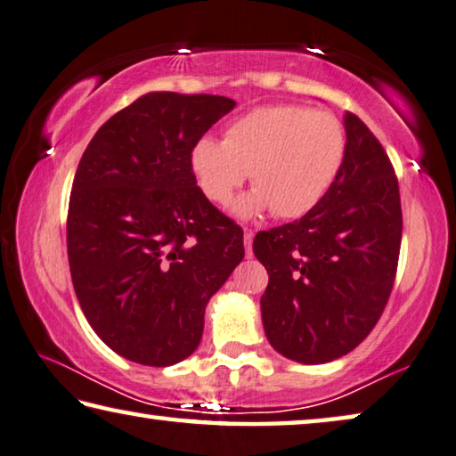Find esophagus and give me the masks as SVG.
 I'll list each match as a JSON object with an SVG mask.
<instances>
[{
	"mask_svg": "<svg viewBox=\"0 0 456 456\" xmlns=\"http://www.w3.org/2000/svg\"><path fill=\"white\" fill-rule=\"evenodd\" d=\"M243 243H245V254H248V257H251V245H254V233H251V231H245Z\"/></svg>",
	"mask_w": 456,
	"mask_h": 456,
	"instance_id": "obj_1",
	"label": "esophagus"
}]
</instances>
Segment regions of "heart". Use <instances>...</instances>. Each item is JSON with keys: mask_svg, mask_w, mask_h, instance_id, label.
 Listing matches in <instances>:
<instances>
[{"mask_svg": "<svg viewBox=\"0 0 456 456\" xmlns=\"http://www.w3.org/2000/svg\"><path fill=\"white\" fill-rule=\"evenodd\" d=\"M345 146V127L330 111L270 105L235 119L223 142L202 137L191 162L200 191L216 205H227L249 175L256 191L237 202V215L272 208L280 219H298L335 184Z\"/></svg>", "mask_w": 456, "mask_h": 456, "instance_id": "b5f03b06", "label": "heart"}]
</instances>
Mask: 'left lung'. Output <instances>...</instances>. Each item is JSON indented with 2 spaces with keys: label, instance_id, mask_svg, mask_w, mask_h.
Masks as SVG:
<instances>
[{
  "label": "left lung",
  "instance_id": "8db88e82",
  "mask_svg": "<svg viewBox=\"0 0 456 456\" xmlns=\"http://www.w3.org/2000/svg\"><path fill=\"white\" fill-rule=\"evenodd\" d=\"M345 160L302 219L259 231L254 254L270 281L262 321L280 355L329 363L370 335L392 294L402 243L394 166L378 137L346 111Z\"/></svg>",
  "mask_w": 456,
  "mask_h": 456
}]
</instances>
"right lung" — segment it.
Returning <instances> with one entry per match:
<instances>
[{"label":"right lung","instance_id":"add662e5","mask_svg":"<svg viewBox=\"0 0 456 456\" xmlns=\"http://www.w3.org/2000/svg\"><path fill=\"white\" fill-rule=\"evenodd\" d=\"M235 101L148 93L107 119L72 180V286L101 341L134 363L192 355L205 308L245 256L243 229L197 186L192 150Z\"/></svg>","mask_w":456,"mask_h":456}]
</instances>
